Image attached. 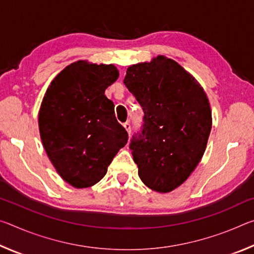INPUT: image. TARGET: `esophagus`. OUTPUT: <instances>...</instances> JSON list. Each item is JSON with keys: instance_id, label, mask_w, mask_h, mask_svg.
Returning a JSON list of instances; mask_svg holds the SVG:
<instances>
[{"instance_id": "34e87169", "label": "esophagus", "mask_w": 254, "mask_h": 254, "mask_svg": "<svg viewBox=\"0 0 254 254\" xmlns=\"http://www.w3.org/2000/svg\"><path fill=\"white\" fill-rule=\"evenodd\" d=\"M123 127H126V130H127V132L128 133V134H130V133H131V126H130V123H128V122H127V123H124V124H123Z\"/></svg>"}]
</instances>
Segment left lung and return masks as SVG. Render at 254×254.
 Returning <instances> with one entry per match:
<instances>
[{"label":"left lung","mask_w":254,"mask_h":254,"mask_svg":"<svg viewBox=\"0 0 254 254\" xmlns=\"http://www.w3.org/2000/svg\"><path fill=\"white\" fill-rule=\"evenodd\" d=\"M123 81L144 112L142 135L130 144L139 177L154 191H173L206 150L212 128L207 95L194 76L162 55L128 66Z\"/></svg>","instance_id":"1"}]
</instances>
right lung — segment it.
<instances>
[{
	"mask_svg": "<svg viewBox=\"0 0 254 254\" xmlns=\"http://www.w3.org/2000/svg\"><path fill=\"white\" fill-rule=\"evenodd\" d=\"M119 78L114 65L78 60L51 81L38 114L42 145L56 171L75 188L94 186L127 142L105 89Z\"/></svg>",
	"mask_w": 254,
	"mask_h": 254,
	"instance_id": "1",
	"label": "right lung"
}]
</instances>
